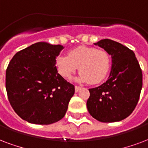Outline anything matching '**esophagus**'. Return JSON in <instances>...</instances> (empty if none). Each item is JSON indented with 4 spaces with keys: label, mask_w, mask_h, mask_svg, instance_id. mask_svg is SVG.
Masks as SVG:
<instances>
[{
    "label": "esophagus",
    "mask_w": 148,
    "mask_h": 148,
    "mask_svg": "<svg viewBox=\"0 0 148 148\" xmlns=\"http://www.w3.org/2000/svg\"><path fill=\"white\" fill-rule=\"evenodd\" d=\"M80 90H81L80 86H75V92H79V91Z\"/></svg>",
    "instance_id": "obj_1"
}]
</instances>
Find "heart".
<instances>
[{
  "label": "heart",
  "instance_id": "obj_1",
  "mask_svg": "<svg viewBox=\"0 0 148 148\" xmlns=\"http://www.w3.org/2000/svg\"><path fill=\"white\" fill-rule=\"evenodd\" d=\"M55 65L58 73L65 79L71 78L79 66L80 73L75 78L76 81L97 84L107 75L110 67V58L104 50L79 46L68 52V56H58Z\"/></svg>",
  "mask_w": 148,
  "mask_h": 148
}]
</instances>
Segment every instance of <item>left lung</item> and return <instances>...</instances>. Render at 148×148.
<instances>
[{
  "instance_id": "obj_1",
  "label": "left lung",
  "mask_w": 148,
  "mask_h": 148,
  "mask_svg": "<svg viewBox=\"0 0 148 148\" xmlns=\"http://www.w3.org/2000/svg\"><path fill=\"white\" fill-rule=\"evenodd\" d=\"M111 55L112 70L108 80L89 89V113L102 123L119 122L133 112L143 84L141 69L135 54L118 42L104 39L95 43Z\"/></svg>"
}]
</instances>
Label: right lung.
Listing matches in <instances>:
<instances>
[{
  "instance_id": "right-lung-1",
  "label": "right lung",
  "mask_w": 148,
  "mask_h": 148,
  "mask_svg": "<svg viewBox=\"0 0 148 148\" xmlns=\"http://www.w3.org/2000/svg\"><path fill=\"white\" fill-rule=\"evenodd\" d=\"M64 48L38 42L17 52L6 70L8 97L26 122L49 125L64 117L75 86L58 73L56 58Z\"/></svg>"
}]
</instances>
